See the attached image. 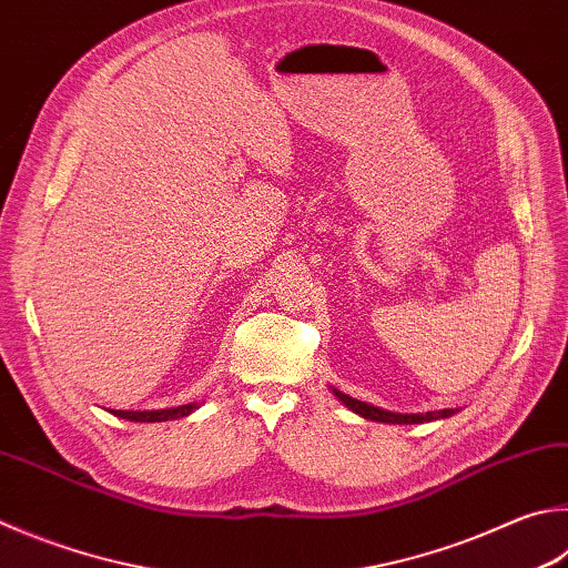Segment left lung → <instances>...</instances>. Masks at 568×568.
I'll list each match as a JSON object with an SVG mask.
<instances>
[{"mask_svg":"<svg viewBox=\"0 0 568 568\" xmlns=\"http://www.w3.org/2000/svg\"><path fill=\"white\" fill-rule=\"evenodd\" d=\"M329 392L343 402V405L355 412V415H359L363 419H369V422H385V425H425V422H435V419H447L455 415V409H437V412H392V409H383V407H375L369 405V402H363V399H355L345 395V392H339L337 387L329 385Z\"/></svg>","mask_w":568,"mask_h":568,"instance_id":"left-lung-1","label":"left lung"}]
</instances>
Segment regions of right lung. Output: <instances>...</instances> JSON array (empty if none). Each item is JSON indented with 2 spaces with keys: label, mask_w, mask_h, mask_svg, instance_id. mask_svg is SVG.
<instances>
[{
  "label": "right lung",
  "mask_w": 568,
  "mask_h": 568,
  "mask_svg": "<svg viewBox=\"0 0 568 568\" xmlns=\"http://www.w3.org/2000/svg\"><path fill=\"white\" fill-rule=\"evenodd\" d=\"M195 409H199V402H189V405L166 407V409H109V412L113 417H121L129 422H169V419L189 417Z\"/></svg>",
  "instance_id": "add662e5"
}]
</instances>
